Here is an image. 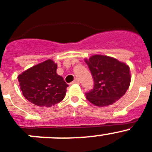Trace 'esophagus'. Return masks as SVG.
<instances>
[{"label": "esophagus", "instance_id": "34e87169", "mask_svg": "<svg viewBox=\"0 0 152 152\" xmlns=\"http://www.w3.org/2000/svg\"><path fill=\"white\" fill-rule=\"evenodd\" d=\"M74 83L79 84V83H80V80H79L78 79H76V80H74L73 82H72V84H74Z\"/></svg>", "mask_w": 152, "mask_h": 152}]
</instances>
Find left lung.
Listing matches in <instances>:
<instances>
[{
    "label": "left lung",
    "mask_w": 152,
    "mask_h": 152,
    "mask_svg": "<svg viewBox=\"0 0 152 152\" xmlns=\"http://www.w3.org/2000/svg\"><path fill=\"white\" fill-rule=\"evenodd\" d=\"M94 80V88L86 93L90 103L105 107L122 97L130 86V69L111 57L96 55L86 60Z\"/></svg>",
    "instance_id": "8db88e82"
}]
</instances>
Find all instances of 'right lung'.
Segmentation results:
<instances>
[{
    "label": "right lung",
    "instance_id": "add662e5",
    "mask_svg": "<svg viewBox=\"0 0 152 152\" xmlns=\"http://www.w3.org/2000/svg\"><path fill=\"white\" fill-rule=\"evenodd\" d=\"M57 65L51 59L28 69L18 76L23 96L33 104L51 107L62 101L68 85L56 73Z\"/></svg>",
    "mask_w": 152,
    "mask_h": 152
}]
</instances>
